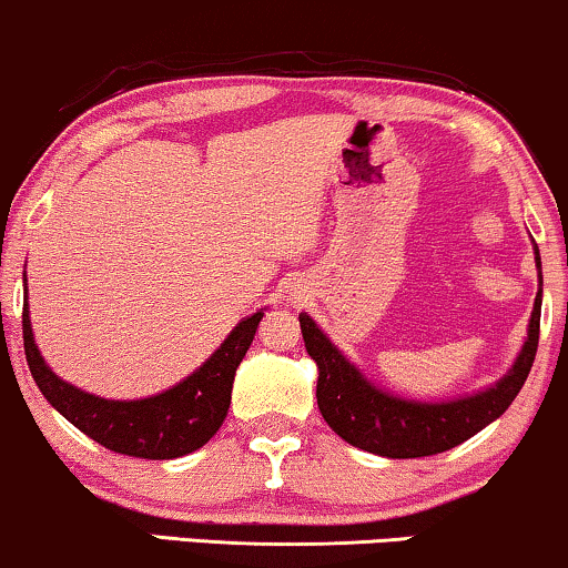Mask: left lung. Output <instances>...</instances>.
Wrapping results in <instances>:
<instances>
[{"instance_id":"8db88e82","label":"left lung","mask_w":568,"mask_h":568,"mask_svg":"<svg viewBox=\"0 0 568 568\" xmlns=\"http://www.w3.org/2000/svg\"><path fill=\"white\" fill-rule=\"evenodd\" d=\"M535 267L537 288L532 314H529L527 337L511 369L483 390L448 400H416L385 390L372 383L341 348L329 341L325 329L298 314L301 333L308 356L317 364V404L325 422L335 435L385 458H422L456 448L479 429L493 425L500 414L519 396L524 379L532 369L537 341H540V308H542V262L537 243Z\"/></svg>"}]
</instances>
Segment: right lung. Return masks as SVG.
I'll use <instances>...</instances> for the list:
<instances>
[{
    "instance_id": "obj_1",
    "label": "right lung",
    "mask_w": 568,
    "mask_h": 568,
    "mask_svg": "<svg viewBox=\"0 0 568 568\" xmlns=\"http://www.w3.org/2000/svg\"><path fill=\"white\" fill-rule=\"evenodd\" d=\"M23 285V346L28 369L49 404L83 435L114 454L164 462V458L193 454L222 427L231 408L235 369L254 341L264 308L243 317L220 343V348L178 385L149 398L114 400L93 396L54 375L33 341L26 272Z\"/></svg>"
}]
</instances>
